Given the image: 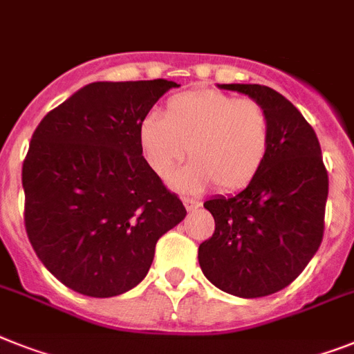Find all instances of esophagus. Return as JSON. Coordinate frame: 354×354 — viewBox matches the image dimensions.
I'll list each match as a JSON object with an SVG mask.
<instances>
[{
    "label": "esophagus",
    "instance_id": "esophagus-1",
    "mask_svg": "<svg viewBox=\"0 0 354 354\" xmlns=\"http://www.w3.org/2000/svg\"><path fill=\"white\" fill-rule=\"evenodd\" d=\"M183 203H184V208L188 209V212H192V209L201 208V201H198V198L183 197Z\"/></svg>",
    "mask_w": 354,
    "mask_h": 354
}]
</instances>
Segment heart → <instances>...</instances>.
Here are the masks:
<instances>
[{"label": "heart", "mask_w": 354, "mask_h": 354, "mask_svg": "<svg viewBox=\"0 0 354 354\" xmlns=\"http://www.w3.org/2000/svg\"><path fill=\"white\" fill-rule=\"evenodd\" d=\"M137 136L159 179L170 180L189 153L194 160L179 174V184L189 189L217 184L223 192H236L261 174L270 156L271 122L253 99L195 88L171 95L165 115H145Z\"/></svg>", "instance_id": "heart-1"}]
</instances>
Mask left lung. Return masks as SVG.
<instances>
[{"label": "left lung", "mask_w": 354, "mask_h": 354, "mask_svg": "<svg viewBox=\"0 0 354 354\" xmlns=\"http://www.w3.org/2000/svg\"><path fill=\"white\" fill-rule=\"evenodd\" d=\"M261 103L271 122L261 174L232 197L204 203L215 232L198 246L206 279L226 293L259 299L289 286L324 236L329 179L320 142L302 113L264 84H221Z\"/></svg>", "instance_id": "left-lung-1"}]
</instances>
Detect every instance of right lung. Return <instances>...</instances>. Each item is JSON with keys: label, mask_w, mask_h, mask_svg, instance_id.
Here are the masks:
<instances>
[{"label": "right lung", "mask_w": 354, "mask_h": 354, "mask_svg": "<svg viewBox=\"0 0 354 354\" xmlns=\"http://www.w3.org/2000/svg\"><path fill=\"white\" fill-rule=\"evenodd\" d=\"M179 84L90 83L41 119L23 160L25 230L39 261L77 293L136 288L156 244L186 217L142 157L139 122Z\"/></svg>", "instance_id": "right-lung-1"}]
</instances>
